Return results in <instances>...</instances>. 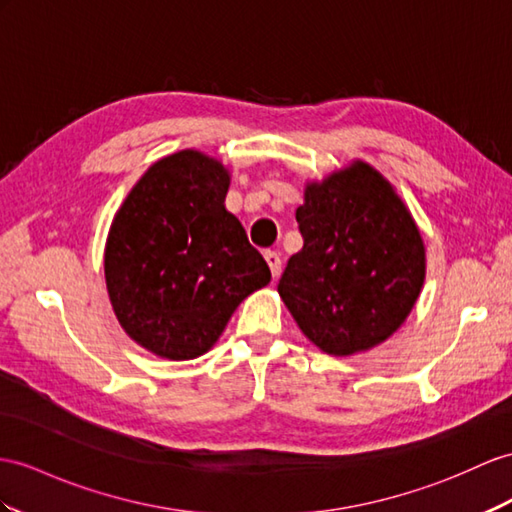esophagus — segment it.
<instances>
[{"label": "esophagus", "mask_w": 512, "mask_h": 512, "mask_svg": "<svg viewBox=\"0 0 512 512\" xmlns=\"http://www.w3.org/2000/svg\"><path fill=\"white\" fill-rule=\"evenodd\" d=\"M265 260H267V265H269V269H271V276L276 278L278 273H280V269H282V258H280V254H278V252H265Z\"/></svg>", "instance_id": "esophagus-1"}]
</instances>
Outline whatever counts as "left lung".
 <instances>
[{"mask_svg": "<svg viewBox=\"0 0 512 512\" xmlns=\"http://www.w3.org/2000/svg\"><path fill=\"white\" fill-rule=\"evenodd\" d=\"M302 252L278 293L323 352L350 356L382 343L413 310L426 249L391 184L365 162L310 184L295 213Z\"/></svg>", "mask_w": 512, "mask_h": 512, "instance_id": "left-lung-1", "label": "left lung"}]
</instances>
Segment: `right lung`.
<instances>
[{"label": "right lung", "instance_id": "right-lung-1", "mask_svg": "<svg viewBox=\"0 0 512 512\" xmlns=\"http://www.w3.org/2000/svg\"><path fill=\"white\" fill-rule=\"evenodd\" d=\"M228 171L193 149L158 160L112 221L104 271L115 315L169 360L208 352L269 265L228 213Z\"/></svg>", "mask_w": 512, "mask_h": 512}]
</instances>
